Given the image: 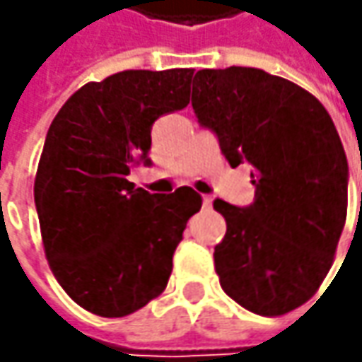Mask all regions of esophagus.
<instances>
[{
    "label": "esophagus",
    "mask_w": 362,
    "mask_h": 362,
    "mask_svg": "<svg viewBox=\"0 0 362 362\" xmlns=\"http://www.w3.org/2000/svg\"><path fill=\"white\" fill-rule=\"evenodd\" d=\"M214 205V197L211 195H203V207H211Z\"/></svg>",
    "instance_id": "esophagus-1"
}]
</instances>
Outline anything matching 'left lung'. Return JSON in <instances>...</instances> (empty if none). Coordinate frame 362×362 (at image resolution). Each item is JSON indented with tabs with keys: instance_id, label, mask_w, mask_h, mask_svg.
I'll use <instances>...</instances> for the list:
<instances>
[{
	"instance_id": "1",
	"label": "left lung",
	"mask_w": 362,
	"mask_h": 362,
	"mask_svg": "<svg viewBox=\"0 0 362 362\" xmlns=\"http://www.w3.org/2000/svg\"><path fill=\"white\" fill-rule=\"evenodd\" d=\"M191 106L231 167H254V202L214 203L228 223L214 252L219 284L250 313L298 308L327 278L346 219L349 163L334 122L310 92L242 66L199 70Z\"/></svg>"
}]
</instances>
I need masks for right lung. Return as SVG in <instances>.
I'll return each instance as SVG.
<instances>
[{"label": "right lung", "instance_id": "right-lung-1", "mask_svg": "<svg viewBox=\"0 0 362 362\" xmlns=\"http://www.w3.org/2000/svg\"><path fill=\"white\" fill-rule=\"evenodd\" d=\"M191 68L124 70L74 92L49 124L34 202L49 270L88 313L119 318L157 298L189 217L191 187L160 195L134 187L151 165L153 122L189 105Z\"/></svg>", "mask_w": 362, "mask_h": 362}]
</instances>
